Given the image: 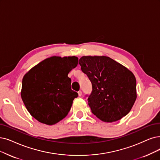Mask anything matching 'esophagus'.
<instances>
[{
	"mask_svg": "<svg viewBox=\"0 0 160 160\" xmlns=\"http://www.w3.org/2000/svg\"><path fill=\"white\" fill-rule=\"evenodd\" d=\"M78 95L79 96V97H81V96L82 95V92L81 91H78Z\"/></svg>",
	"mask_w": 160,
	"mask_h": 160,
	"instance_id": "esophagus-1",
	"label": "esophagus"
}]
</instances>
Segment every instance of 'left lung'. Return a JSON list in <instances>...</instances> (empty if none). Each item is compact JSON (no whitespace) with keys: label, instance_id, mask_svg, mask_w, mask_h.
<instances>
[{"label":"left lung","instance_id":"1","mask_svg":"<svg viewBox=\"0 0 160 160\" xmlns=\"http://www.w3.org/2000/svg\"><path fill=\"white\" fill-rule=\"evenodd\" d=\"M79 63L90 79L88 102L94 116L114 122L129 113L137 98V82L129 69L108 56H82Z\"/></svg>","mask_w":160,"mask_h":160}]
</instances>
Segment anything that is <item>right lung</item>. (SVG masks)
Segmentation results:
<instances>
[{
	"label": "right lung",
	"instance_id": "right-lung-1",
	"mask_svg": "<svg viewBox=\"0 0 160 160\" xmlns=\"http://www.w3.org/2000/svg\"><path fill=\"white\" fill-rule=\"evenodd\" d=\"M78 58L52 56L38 63L22 80L21 97L29 113L39 122L52 125L64 118L78 97L72 90L68 73Z\"/></svg>",
	"mask_w": 160,
	"mask_h": 160
}]
</instances>
